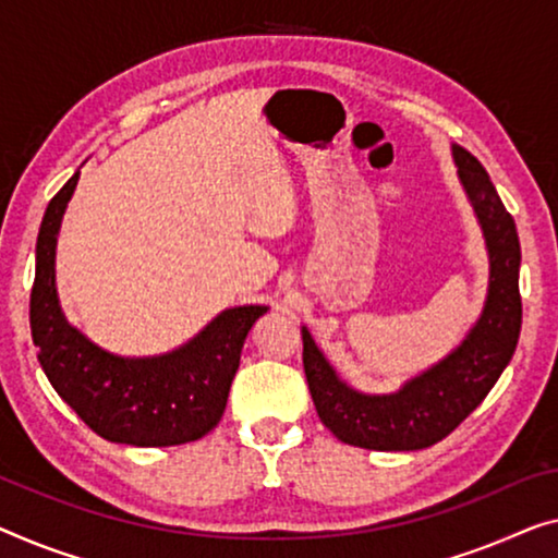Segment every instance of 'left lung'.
I'll return each mask as SVG.
<instances>
[{
  "label": "left lung",
  "mask_w": 558,
  "mask_h": 558,
  "mask_svg": "<svg viewBox=\"0 0 558 558\" xmlns=\"http://www.w3.org/2000/svg\"><path fill=\"white\" fill-rule=\"evenodd\" d=\"M453 160L492 255L484 315L448 359L390 396H363L348 388L303 328V368L315 411L323 426L343 444L371 451H418L438 444L476 411L517 351L521 332L517 222L484 165L469 149L453 147Z\"/></svg>",
  "instance_id": "obj_1"
}]
</instances>
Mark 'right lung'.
<instances>
[{
    "label": "right lung",
    "instance_id": "obj_1",
    "mask_svg": "<svg viewBox=\"0 0 558 558\" xmlns=\"http://www.w3.org/2000/svg\"><path fill=\"white\" fill-rule=\"evenodd\" d=\"M80 172L49 199L37 238L29 326L49 384L97 436L130 446H180L203 438L226 411L240 351L268 311L243 305L220 313L187 345L157 359H118L64 320L54 288L57 232Z\"/></svg>",
    "mask_w": 558,
    "mask_h": 558
}]
</instances>
